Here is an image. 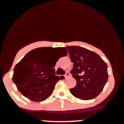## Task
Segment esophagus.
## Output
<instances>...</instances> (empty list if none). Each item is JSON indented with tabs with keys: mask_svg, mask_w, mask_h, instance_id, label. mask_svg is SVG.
I'll list each match as a JSON object with an SVG mask.
<instances>
[{
	"mask_svg": "<svg viewBox=\"0 0 124 124\" xmlns=\"http://www.w3.org/2000/svg\"><path fill=\"white\" fill-rule=\"evenodd\" d=\"M65 78H68L69 76H70V73H69V72H66V74H65Z\"/></svg>",
	"mask_w": 124,
	"mask_h": 124,
	"instance_id": "esophagus-1",
	"label": "esophagus"
}]
</instances>
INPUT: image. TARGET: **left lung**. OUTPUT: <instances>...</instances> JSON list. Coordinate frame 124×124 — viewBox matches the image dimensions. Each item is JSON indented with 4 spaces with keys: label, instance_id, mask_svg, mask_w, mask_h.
Instances as JSON below:
<instances>
[{
    "label": "left lung",
    "instance_id": "obj_1",
    "mask_svg": "<svg viewBox=\"0 0 124 124\" xmlns=\"http://www.w3.org/2000/svg\"><path fill=\"white\" fill-rule=\"evenodd\" d=\"M73 68L70 73L76 80V85L70 89L75 97L83 100L93 99L103 91L107 82V65L96 54L86 48L68 46Z\"/></svg>",
    "mask_w": 124,
    "mask_h": 124
}]
</instances>
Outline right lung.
<instances>
[{
  "mask_svg": "<svg viewBox=\"0 0 124 124\" xmlns=\"http://www.w3.org/2000/svg\"><path fill=\"white\" fill-rule=\"evenodd\" d=\"M51 47L38 48L30 51L16 65L13 81L18 90L31 101L40 102L53 93L59 80L54 68L57 61H52L51 67L47 62L52 53ZM64 56L68 54L65 47L60 48Z\"/></svg>",
  "mask_w": 124,
  "mask_h": 124,
  "instance_id": "right-lung-1",
  "label": "right lung"
}]
</instances>
